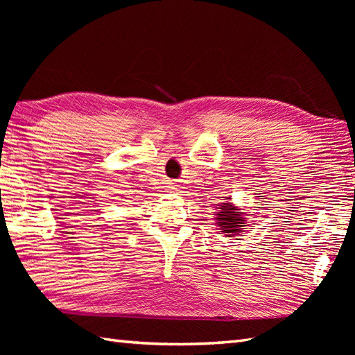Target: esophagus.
<instances>
[{
    "mask_svg": "<svg viewBox=\"0 0 355 355\" xmlns=\"http://www.w3.org/2000/svg\"><path fill=\"white\" fill-rule=\"evenodd\" d=\"M171 184H172V186H169V187H171V189H175V186H173V184H175V183H171Z\"/></svg>",
    "mask_w": 355,
    "mask_h": 355,
    "instance_id": "obj_1",
    "label": "esophagus"
}]
</instances>
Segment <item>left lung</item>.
Instances as JSON below:
<instances>
[{
	"mask_svg": "<svg viewBox=\"0 0 355 355\" xmlns=\"http://www.w3.org/2000/svg\"><path fill=\"white\" fill-rule=\"evenodd\" d=\"M221 202L216 207L215 212V225H218V230L223 232L225 236H236L243 233V227L245 225V218H243V212L233 206L230 202V197H220Z\"/></svg>",
	"mask_w": 355,
	"mask_h": 355,
	"instance_id": "8db88e82",
	"label": "left lung"
}]
</instances>
